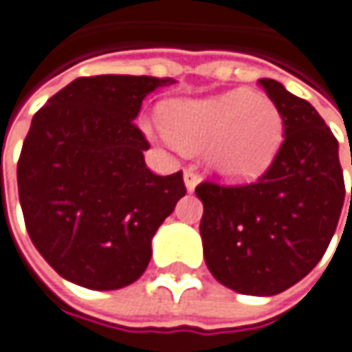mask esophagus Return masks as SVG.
<instances>
[{
    "label": "esophagus",
    "instance_id": "1",
    "mask_svg": "<svg viewBox=\"0 0 352 352\" xmlns=\"http://www.w3.org/2000/svg\"><path fill=\"white\" fill-rule=\"evenodd\" d=\"M184 184L188 192H194V190H196V186L200 184V176H198L192 168L184 170Z\"/></svg>",
    "mask_w": 352,
    "mask_h": 352
}]
</instances>
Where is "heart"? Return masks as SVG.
Masks as SVG:
<instances>
[{
    "label": "heart",
    "mask_w": 352,
    "mask_h": 352,
    "mask_svg": "<svg viewBox=\"0 0 352 352\" xmlns=\"http://www.w3.org/2000/svg\"><path fill=\"white\" fill-rule=\"evenodd\" d=\"M158 126L168 144L204 150L206 164L226 180L243 182L272 166L283 140V118L263 93L243 89L172 100Z\"/></svg>",
    "instance_id": "heart-1"
}]
</instances>
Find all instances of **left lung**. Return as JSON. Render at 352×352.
<instances>
[{"label":"left lung","mask_w":352,"mask_h":352,"mask_svg":"<svg viewBox=\"0 0 352 352\" xmlns=\"http://www.w3.org/2000/svg\"><path fill=\"white\" fill-rule=\"evenodd\" d=\"M259 82L283 118V144L272 166L255 184L204 182L196 196L204 204L200 234L210 273L236 293L272 297L325 255L341 218L344 182L339 142L321 115L281 82Z\"/></svg>","instance_id":"8db88e82"}]
</instances>
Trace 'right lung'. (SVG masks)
<instances>
[{"mask_svg":"<svg viewBox=\"0 0 352 352\" xmlns=\"http://www.w3.org/2000/svg\"><path fill=\"white\" fill-rule=\"evenodd\" d=\"M176 80L80 77L33 116L17 188L27 234L67 281L120 289L148 267L152 237L186 194L182 172L158 176L134 118L142 100Z\"/></svg>","mask_w":352,"mask_h":352,"instance_id":"right-lung-1","label":"right lung"}]
</instances>
